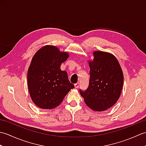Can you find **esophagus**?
<instances>
[{
	"instance_id": "esophagus-1",
	"label": "esophagus",
	"mask_w": 146,
	"mask_h": 146,
	"mask_svg": "<svg viewBox=\"0 0 146 146\" xmlns=\"http://www.w3.org/2000/svg\"><path fill=\"white\" fill-rule=\"evenodd\" d=\"M78 87H79V83H76V84H75V88H78Z\"/></svg>"
}]
</instances>
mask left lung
<instances>
[{
  "mask_svg": "<svg viewBox=\"0 0 146 146\" xmlns=\"http://www.w3.org/2000/svg\"><path fill=\"white\" fill-rule=\"evenodd\" d=\"M89 61L90 81L85 91L80 90L85 104L97 111L107 110L119 100L123 75L117 58L109 52L96 51Z\"/></svg>",
  "mask_w": 146,
  "mask_h": 146,
  "instance_id": "left-lung-1",
  "label": "left lung"
}]
</instances>
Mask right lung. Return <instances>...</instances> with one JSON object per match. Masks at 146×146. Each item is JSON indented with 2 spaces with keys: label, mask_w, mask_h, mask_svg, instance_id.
Listing matches in <instances>:
<instances>
[{
  "label": "right lung",
  "mask_w": 146,
  "mask_h": 146,
  "mask_svg": "<svg viewBox=\"0 0 146 146\" xmlns=\"http://www.w3.org/2000/svg\"><path fill=\"white\" fill-rule=\"evenodd\" d=\"M69 57L56 46H43L36 52L27 71V85L33 102L42 109H52L63 100L74 85L67 72L62 71V63Z\"/></svg>",
  "instance_id": "1"
}]
</instances>
